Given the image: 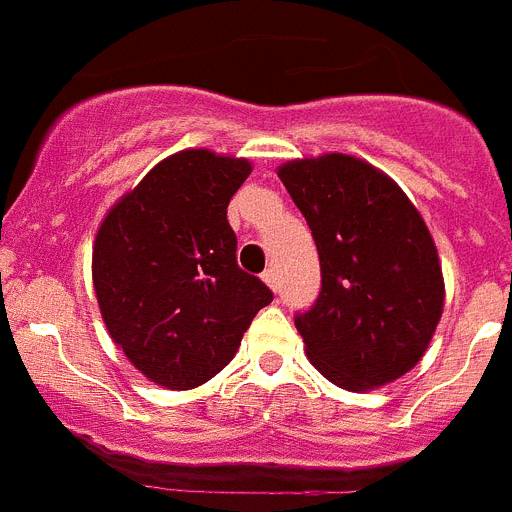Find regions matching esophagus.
Listing matches in <instances>:
<instances>
[{
  "label": "esophagus",
  "instance_id": "1",
  "mask_svg": "<svg viewBox=\"0 0 512 512\" xmlns=\"http://www.w3.org/2000/svg\"><path fill=\"white\" fill-rule=\"evenodd\" d=\"M261 279H264V284L271 289V292H277L279 277H277V269H274V266H271V269H266L264 274H261Z\"/></svg>",
  "mask_w": 512,
  "mask_h": 512
}]
</instances>
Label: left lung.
<instances>
[{
	"label": "left lung",
	"instance_id": "1",
	"mask_svg": "<svg viewBox=\"0 0 512 512\" xmlns=\"http://www.w3.org/2000/svg\"><path fill=\"white\" fill-rule=\"evenodd\" d=\"M312 230L318 302L297 315L310 364L348 392L408 374L443 315V271L418 207L364 158L323 153L277 169Z\"/></svg>",
	"mask_w": 512,
	"mask_h": 512
}]
</instances>
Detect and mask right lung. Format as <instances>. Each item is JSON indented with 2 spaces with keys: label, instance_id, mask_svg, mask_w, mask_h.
Returning a JSON list of instances; mask_svg holds the SVG:
<instances>
[{
  "label": "right lung",
  "instance_id": "add662e5",
  "mask_svg": "<svg viewBox=\"0 0 512 512\" xmlns=\"http://www.w3.org/2000/svg\"><path fill=\"white\" fill-rule=\"evenodd\" d=\"M248 158L184 148L158 161L99 223L92 282L107 333L166 390H194L230 364L271 289L235 264L228 223Z\"/></svg>",
  "mask_w": 512,
  "mask_h": 512
}]
</instances>
